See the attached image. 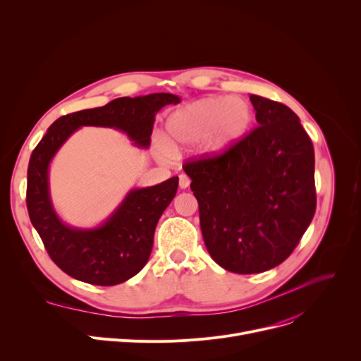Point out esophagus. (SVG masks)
Segmentation results:
<instances>
[{
	"label": "esophagus",
	"instance_id": "esophagus-1",
	"mask_svg": "<svg viewBox=\"0 0 361 361\" xmlns=\"http://www.w3.org/2000/svg\"><path fill=\"white\" fill-rule=\"evenodd\" d=\"M188 185H190V178H188L185 174H181L180 176V187L187 188Z\"/></svg>",
	"mask_w": 361,
	"mask_h": 361
}]
</instances>
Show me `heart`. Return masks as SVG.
Masks as SVG:
<instances>
[{"label":"heart","mask_w":361,"mask_h":361,"mask_svg":"<svg viewBox=\"0 0 361 361\" xmlns=\"http://www.w3.org/2000/svg\"><path fill=\"white\" fill-rule=\"evenodd\" d=\"M252 106L233 97H211L188 104L171 114L165 121V140L155 145L159 158H168L173 149L202 142V152L216 157L230 150L249 131Z\"/></svg>","instance_id":"b5f03b06"}]
</instances>
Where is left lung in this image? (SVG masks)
<instances>
[{
    "instance_id": "obj_1",
    "label": "left lung",
    "mask_w": 361,
    "mask_h": 361,
    "mask_svg": "<svg viewBox=\"0 0 361 361\" xmlns=\"http://www.w3.org/2000/svg\"><path fill=\"white\" fill-rule=\"evenodd\" d=\"M250 101L259 127L225 154L184 165L207 252L244 275L286 260L316 211L314 150L300 118L283 104Z\"/></svg>"
}]
</instances>
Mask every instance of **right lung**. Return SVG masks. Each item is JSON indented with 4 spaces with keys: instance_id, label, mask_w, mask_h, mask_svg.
<instances>
[{
    "instance_id": "add662e5",
    "label": "right lung",
    "mask_w": 361,
    "mask_h": 361,
    "mask_svg": "<svg viewBox=\"0 0 361 361\" xmlns=\"http://www.w3.org/2000/svg\"><path fill=\"white\" fill-rule=\"evenodd\" d=\"M178 102L180 98L173 93H150L68 114L49 126L32 152L26 195L29 218L49 257L67 275L109 287L139 274L154 247L157 224L177 193L178 177L157 185L131 188L104 222L92 228H79L66 224L52 204L49 165L56 152L85 126L120 130L133 145L147 149L157 112Z\"/></svg>"
}]
</instances>
